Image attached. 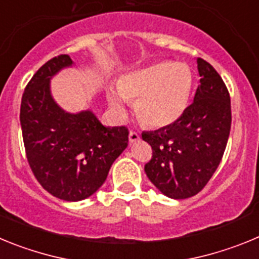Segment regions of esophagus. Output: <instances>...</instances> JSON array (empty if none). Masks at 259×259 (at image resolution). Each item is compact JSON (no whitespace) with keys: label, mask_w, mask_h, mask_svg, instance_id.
<instances>
[{"label":"esophagus","mask_w":259,"mask_h":259,"mask_svg":"<svg viewBox=\"0 0 259 259\" xmlns=\"http://www.w3.org/2000/svg\"><path fill=\"white\" fill-rule=\"evenodd\" d=\"M128 139H130V143L131 144L136 143V141L140 140V134L136 131H130V136H128Z\"/></svg>","instance_id":"1"}]
</instances>
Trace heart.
Returning a JSON list of instances; mask_svg holds the SVG:
<instances>
[{"instance_id": "b5f03b06", "label": "heart", "mask_w": 259, "mask_h": 259, "mask_svg": "<svg viewBox=\"0 0 259 259\" xmlns=\"http://www.w3.org/2000/svg\"><path fill=\"white\" fill-rule=\"evenodd\" d=\"M193 72L180 62H157L119 79L118 89L109 87L106 98L118 118L127 113L125 104L135 102L141 122L150 127H167L182 118L193 89Z\"/></svg>"}]
</instances>
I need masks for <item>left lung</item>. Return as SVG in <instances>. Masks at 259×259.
Masks as SVG:
<instances>
[{
    "mask_svg": "<svg viewBox=\"0 0 259 259\" xmlns=\"http://www.w3.org/2000/svg\"><path fill=\"white\" fill-rule=\"evenodd\" d=\"M194 100L174 124L143 132L153 155L145 164L150 182L164 196L189 198L202 191L218 168L231 131V98L221 75L197 58Z\"/></svg>",
    "mask_w": 259,
    "mask_h": 259,
    "instance_id": "1",
    "label": "left lung"
}]
</instances>
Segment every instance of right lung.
I'll use <instances>...</instances> for the list:
<instances>
[{
	"label": "right lung",
	"mask_w": 259,
	"mask_h": 259,
	"mask_svg": "<svg viewBox=\"0 0 259 259\" xmlns=\"http://www.w3.org/2000/svg\"><path fill=\"white\" fill-rule=\"evenodd\" d=\"M67 54L48 61L27 84L20 125L32 172L54 197L80 201L105 183L110 167L128 145V130L105 127L91 111L66 113L50 95V79L72 66Z\"/></svg>",
	"instance_id": "add662e5"
}]
</instances>
